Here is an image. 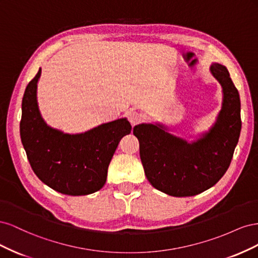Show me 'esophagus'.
I'll return each instance as SVG.
<instances>
[{
  "mask_svg": "<svg viewBox=\"0 0 258 258\" xmlns=\"http://www.w3.org/2000/svg\"><path fill=\"white\" fill-rule=\"evenodd\" d=\"M128 119H129V121H130L132 126H135V124L139 123L140 120L142 119V116L140 113H138L136 111H132V112L128 113Z\"/></svg>",
  "mask_w": 258,
  "mask_h": 258,
  "instance_id": "1",
  "label": "esophagus"
}]
</instances>
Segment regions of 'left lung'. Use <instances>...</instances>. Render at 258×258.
Returning a JSON list of instances; mask_svg holds the SVG:
<instances>
[{"label": "left lung", "mask_w": 258, "mask_h": 258, "mask_svg": "<svg viewBox=\"0 0 258 258\" xmlns=\"http://www.w3.org/2000/svg\"><path fill=\"white\" fill-rule=\"evenodd\" d=\"M211 73L222 85L224 101L216 124L204 139L188 144L155 124L142 123L134 128L148 182L170 196H195L215 185L229 168L238 143V89L224 66L212 64Z\"/></svg>", "instance_id": "obj_1"}]
</instances>
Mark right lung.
<instances>
[{"label":"right lung","mask_w":258,"mask_h":258,"mask_svg":"<svg viewBox=\"0 0 258 258\" xmlns=\"http://www.w3.org/2000/svg\"><path fill=\"white\" fill-rule=\"evenodd\" d=\"M40 76L41 69L22 98L20 137L31 168L43 183L61 194L82 196L101 189L119 140L130 134V122L117 119L75 136L51 129L37 107Z\"/></svg>","instance_id":"obj_1"}]
</instances>
